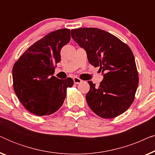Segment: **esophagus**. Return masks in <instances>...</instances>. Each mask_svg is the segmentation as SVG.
<instances>
[{
    "label": "esophagus",
    "mask_w": 155,
    "mask_h": 155,
    "mask_svg": "<svg viewBox=\"0 0 155 155\" xmlns=\"http://www.w3.org/2000/svg\"><path fill=\"white\" fill-rule=\"evenodd\" d=\"M73 81H74V83H75V84H80V82H82V80H80V78L75 77V78H73Z\"/></svg>",
    "instance_id": "obj_1"
}]
</instances>
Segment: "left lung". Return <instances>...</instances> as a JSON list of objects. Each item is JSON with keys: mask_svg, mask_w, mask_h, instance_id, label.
<instances>
[{"mask_svg": "<svg viewBox=\"0 0 155 155\" xmlns=\"http://www.w3.org/2000/svg\"><path fill=\"white\" fill-rule=\"evenodd\" d=\"M71 37L87 52L89 63L99 67L104 79L99 87L89 81L86 100L92 111L104 118L124 113L132 104L139 78L130 47L115 36L98 28L71 30Z\"/></svg>", "mask_w": 155, "mask_h": 155, "instance_id": "1", "label": "left lung"}]
</instances>
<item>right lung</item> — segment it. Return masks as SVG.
Segmentation results:
<instances>
[{
    "label": "right lung",
    "instance_id": "obj_1",
    "mask_svg": "<svg viewBox=\"0 0 155 155\" xmlns=\"http://www.w3.org/2000/svg\"><path fill=\"white\" fill-rule=\"evenodd\" d=\"M71 31H52L28 48L12 68L15 93L27 111L37 116L55 113L61 107L66 90L73 85L71 78L53 76L61 61V50L70 41Z\"/></svg>",
    "mask_w": 155,
    "mask_h": 155
}]
</instances>
